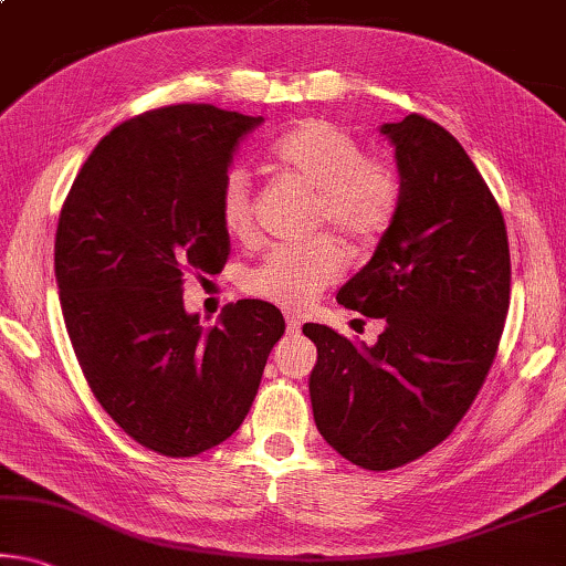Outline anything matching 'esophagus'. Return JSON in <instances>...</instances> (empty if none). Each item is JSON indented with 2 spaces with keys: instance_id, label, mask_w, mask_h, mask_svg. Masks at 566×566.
Wrapping results in <instances>:
<instances>
[{
  "instance_id": "esophagus-1",
  "label": "esophagus",
  "mask_w": 566,
  "mask_h": 566,
  "mask_svg": "<svg viewBox=\"0 0 566 566\" xmlns=\"http://www.w3.org/2000/svg\"><path fill=\"white\" fill-rule=\"evenodd\" d=\"M300 329H302V322H300V317H286V335H290V337H297V335H300Z\"/></svg>"
}]
</instances>
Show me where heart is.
Segmentation results:
<instances>
[{
    "label": "heart",
    "instance_id": "1",
    "mask_svg": "<svg viewBox=\"0 0 566 566\" xmlns=\"http://www.w3.org/2000/svg\"><path fill=\"white\" fill-rule=\"evenodd\" d=\"M272 158L286 176L317 193L315 221L347 244H370L396 217L400 201L396 170L382 160L365 158L360 143L329 123L304 120L286 130L274 143ZM219 213L227 234L241 239L251 231V188L241 168L223 176ZM343 251L332 239L276 247L249 269L244 286L259 300L300 312L343 274Z\"/></svg>",
    "mask_w": 566,
    "mask_h": 566
}]
</instances>
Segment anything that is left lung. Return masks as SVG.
Segmentation results:
<instances>
[{
  "mask_svg": "<svg viewBox=\"0 0 566 566\" xmlns=\"http://www.w3.org/2000/svg\"><path fill=\"white\" fill-rule=\"evenodd\" d=\"M380 133L396 148L398 211L337 302L385 329L365 345L302 327L317 345V430L370 471L416 461L453 433L496 355L511 282L504 217L461 143L423 115Z\"/></svg>",
  "mask_w": 566,
  "mask_h": 566,
  "instance_id": "8db88e82",
  "label": "left lung"
}]
</instances>
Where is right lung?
I'll list each match as a JSON object with an SVG mask.
<instances>
[{
  "label": "right lung",
  "mask_w": 566,
  "mask_h": 566,
  "mask_svg": "<svg viewBox=\"0 0 566 566\" xmlns=\"http://www.w3.org/2000/svg\"><path fill=\"white\" fill-rule=\"evenodd\" d=\"M264 118L168 105L113 128L80 168L55 237L62 317L97 402L133 441L186 459L234 433L284 335L274 304L239 300L203 329L184 272H221L219 196Z\"/></svg>",
  "instance_id": "1"
}]
</instances>
